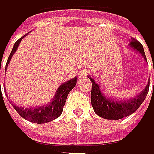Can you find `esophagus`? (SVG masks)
<instances>
[{"label": "esophagus", "instance_id": "esophagus-1", "mask_svg": "<svg viewBox=\"0 0 154 154\" xmlns=\"http://www.w3.org/2000/svg\"><path fill=\"white\" fill-rule=\"evenodd\" d=\"M88 72L86 71V70H83V71H81L80 73H79V76L80 78H86V76L88 75Z\"/></svg>", "mask_w": 154, "mask_h": 154}]
</instances>
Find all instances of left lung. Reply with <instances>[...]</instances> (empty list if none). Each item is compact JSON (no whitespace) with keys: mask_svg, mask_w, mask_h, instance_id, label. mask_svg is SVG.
I'll list each match as a JSON object with an SVG mask.
<instances>
[{"mask_svg":"<svg viewBox=\"0 0 154 154\" xmlns=\"http://www.w3.org/2000/svg\"><path fill=\"white\" fill-rule=\"evenodd\" d=\"M129 46L131 49L139 52L142 56V57L147 62L143 46H142V45L139 41L135 40L134 38H131V41L130 42ZM88 79H90L92 83L91 105L96 114H97L100 117L106 119H113V120L119 119H122L124 117L130 116L132 113H134L141 105V103L144 101L149 91V87H150V83H148L146 88L143 90L139 95H137L135 97L131 98V100H113V98H109L106 97L104 93L102 92V90L100 89V85H98L92 78H90V76H88Z\"/></svg>","mask_w":154,"mask_h":154,"instance_id":"1","label":"left lung"}]
</instances>
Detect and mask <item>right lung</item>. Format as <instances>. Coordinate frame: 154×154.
<instances>
[{
	"instance_id": "add662e5",
	"label": "right lung",
	"mask_w": 154,
	"mask_h": 154,
	"mask_svg": "<svg viewBox=\"0 0 154 154\" xmlns=\"http://www.w3.org/2000/svg\"><path fill=\"white\" fill-rule=\"evenodd\" d=\"M25 35H23V37H21L19 40H17L15 42V44L13 47V50H12V52H11L10 56L8 57L5 69L7 68V66L11 61V58H12V57L16 52L22 39ZM76 80H78V79L74 78L73 79H70L69 81L63 83L58 88V89L57 90L53 100H51V102L49 104H46V105L45 104L43 106L36 107V108H21V107L16 106L14 102H11V104H12V106L14 108V109L19 113V115L21 117L29 120V122H31L41 124V123H46V122H52V120L56 119L57 118H58L62 114L63 107L65 106L67 95L75 86Z\"/></svg>"
}]
</instances>
